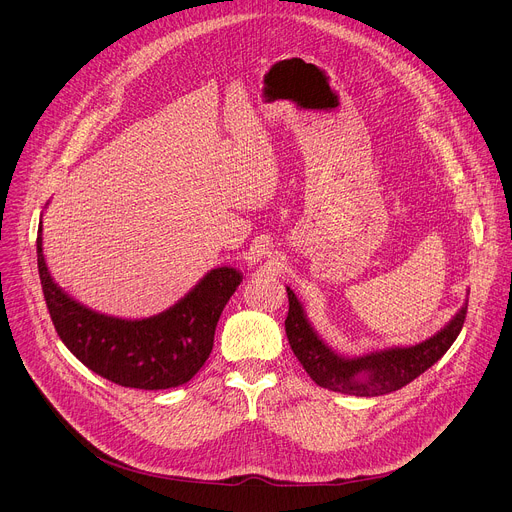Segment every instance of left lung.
Masks as SVG:
<instances>
[{
  "label": "left lung",
  "mask_w": 512,
  "mask_h": 512,
  "mask_svg": "<svg viewBox=\"0 0 512 512\" xmlns=\"http://www.w3.org/2000/svg\"><path fill=\"white\" fill-rule=\"evenodd\" d=\"M287 300L285 334L306 373L324 389L356 397L393 393L433 367L458 338L468 310V304H464L440 332L415 346H393L360 356H344L334 352L316 334L300 300L289 287Z\"/></svg>",
  "instance_id": "obj_1"
}]
</instances>
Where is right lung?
<instances>
[{
	"mask_svg": "<svg viewBox=\"0 0 512 512\" xmlns=\"http://www.w3.org/2000/svg\"><path fill=\"white\" fill-rule=\"evenodd\" d=\"M36 251L44 300L64 346L99 377L143 391L184 385L202 369L218 318L243 281L235 267H216L166 312L125 320L83 306L52 281L42 251V221Z\"/></svg>",
	"mask_w": 512,
	"mask_h": 512,
	"instance_id": "right-lung-1",
	"label": "right lung"
}]
</instances>
